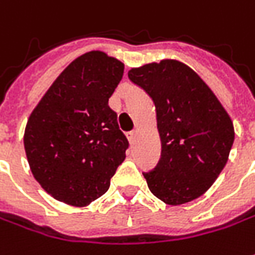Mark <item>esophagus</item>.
<instances>
[{
  "instance_id": "1",
  "label": "esophagus",
  "mask_w": 255,
  "mask_h": 255,
  "mask_svg": "<svg viewBox=\"0 0 255 255\" xmlns=\"http://www.w3.org/2000/svg\"><path fill=\"white\" fill-rule=\"evenodd\" d=\"M135 135H136V131H129V132H127V138L129 142H132L134 139H135Z\"/></svg>"
}]
</instances>
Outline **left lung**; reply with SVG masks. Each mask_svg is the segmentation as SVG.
<instances>
[{"instance_id": "1", "label": "left lung", "mask_w": 255, "mask_h": 255, "mask_svg": "<svg viewBox=\"0 0 255 255\" xmlns=\"http://www.w3.org/2000/svg\"><path fill=\"white\" fill-rule=\"evenodd\" d=\"M128 79L154 101L161 158L142 172L148 188L176 206L203 195L223 171L234 142L229 114L207 84L178 60L128 72Z\"/></svg>"}]
</instances>
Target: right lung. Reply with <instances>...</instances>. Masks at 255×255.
I'll use <instances>...</instances> for the list:
<instances>
[{"instance_id":"obj_1","label":"right lung","mask_w":255,"mask_h":255,"mask_svg":"<svg viewBox=\"0 0 255 255\" xmlns=\"http://www.w3.org/2000/svg\"><path fill=\"white\" fill-rule=\"evenodd\" d=\"M124 65L93 50L73 60L42 97L25 128L23 145L35 179L53 198L86 206L110 188L128 139L109 99Z\"/></svg>"}]
</instances>
